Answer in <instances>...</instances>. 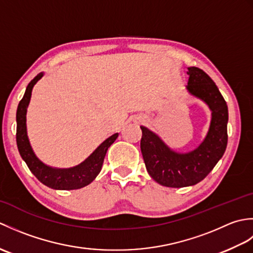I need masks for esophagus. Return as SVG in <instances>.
<instances>
[{
  "instance_id": "esophagus-1",
  "label": "esophagus",
  "mask_w": 253,
  "mask_h": 253,
  "mask_svg": "<svg viewBox=\"0 0 253 253\" xmlns=\"http://www.w3.org/2000/svg\"><path fill=\"white\" fill-rule=\"evenodd\" d=\"M144 121V118H142V117H140V118H138V122H143Z\"/></svg>"
}]
</instances>
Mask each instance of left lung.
<instances>
[{
    "label": "left lung",
    "mask_w": 253,
    "mask_h": 253,
    "mask_svg": "<svg viewBox=\"0 0 253 253\" xmlns=\"http://www.w3.org/2000/svg\"><path fill=\"white\" fill-rule=\"evenodd\" d=\"M187 90L203 100L212 111L211 125L204 141L196 150L176 153L161 139L140 126L141 153L149 175L160 185L180 188L198 184L216 165L227 146L228 109L211 77L198 67H188Z\"/></svg>",
    "instance_id": "8db88e82"
}]
</instances>
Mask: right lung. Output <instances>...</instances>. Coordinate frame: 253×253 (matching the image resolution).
Instances as JSON below:
<instances>
[{
  "label": "right lung",
  "instance_id": "obj_1",
  "mask_svg": "<svg viewBox=\"0 0 253 253\" xmlns=\"http://www.w3.org/2000/svg\"><path fill=\"white\" fill-rule=\"evenodd\" d=\"M42 76H43L42 73L38 74L29 83V84L27 85L26 92L17 107V113H16V121H17L16 141H17L18 151L31 173L43 185L57 190L80 189V188L89 185L99 175L102 165H103L107 149L116 140L118 133H114L110 138H107L103 143H101L96 148L95 151L87 160L84 161L82 164L75 166V168L67 169H57L44 165L32 151L28 136H27L26 126L27 107H28L30 102L31 91L38 80L41 79Z\"/></svg>",
  "mask_w": 253,
  "mask_h": 253
}]
</instances>
